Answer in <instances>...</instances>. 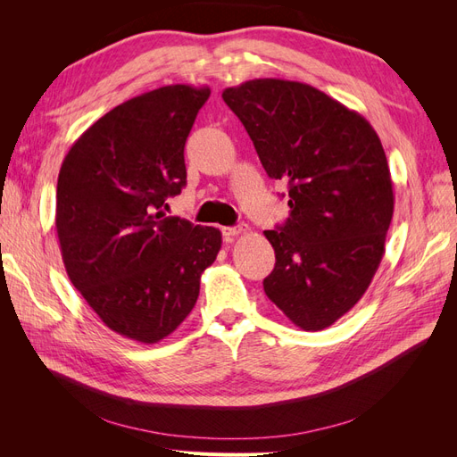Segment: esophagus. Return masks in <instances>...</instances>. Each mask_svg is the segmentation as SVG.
Returning <instances> with one entry per match:
<instances>
[{
  "label": "esophagus",
  "instance_id": "obj_1",
  "mask_svg": "<svg viewBox=\"0 0 457 457\" xmlns=\"http://www.w3.org/2000/svg\"><path fill=\"white\" fill-rule=\"evenodd\" d=\"M250 228H247V225H238V227H225L223 228V237L225 238H232V237H238V234H244Z\"/></svg>",
  "mask_w": 457,
  "mask_h": 457
}]
</instances>
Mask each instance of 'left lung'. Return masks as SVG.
Segmentation results:
<instances>
[{
	"instance_id": "1",
	"label": "left lung",
	"mask_w": 457,
	"mask_h": 457,
	"mask_svg": "<svg viewBox=\"0 0 457 457\" xmlns=\"http://www.w3.org/2000/svg\"><path fill=\"white\" fill-rule=\"evenodd\" d=\"M270 179L287 183L289 217L265 230L276 262L267 297L318 331L349 312L385 253L395 196L378 133L312 86L250 79L223 91Z\"/></svg>"
}]
</instances>
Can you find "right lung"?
Returning <instances> with one entry per match:
<instances>
[{"label": "right lung", "mask_w": 457, "mask_h": 457, "mask_svg": "<svg viewBox=\"0 0 457 457\" xmlns=\"http://www.w3.org/2000/svg\"><path fill=\"white\" fill-rule=\"evenodd\" d=\"M210 87L165 86L118 104L68 150L57 183L68 278L116 334L158 343L195 309L220 232L165 217L187 185L185 143Z\"/></svg>", "instance_id": "1"}]
</instances>
